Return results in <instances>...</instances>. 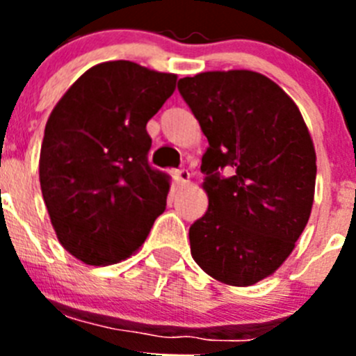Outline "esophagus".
<instances>
[{
    "instance_id": "esophagus-1",
    "label": "esophagus",
    "mask_w": 356,
    "mask_h": 356,
    "mask_svg": "<svg viewBox=\"0 0 356 356\" xmlns=\"http://www.w3.org/2000/svg\"><path fill=\"white\" fill-rule=\"evenodd\" d=\"M175 180L176 184H180V185L188 184V180H191V172H188L187 169H178V171L175 172Z\"/></svg>"
}]
</instances>
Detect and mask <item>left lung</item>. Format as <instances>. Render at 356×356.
<instances>
[{
  "label": "left lung",
  "mask_w": 356,
  "mask_h": 356,
  "mask_svg": "<svg viewBox=\"0 0 356 356\" xmlns=\"http://www.w3.org/2000/svg\"><path fill=\"white\" fill-rule=\"evenodd\" d=\"M178 90L209 139V210L188 229L191 253L212 278L248 287L285 262L307 226L312 139L294 102L259 72H201Z\"/></svg>",
  "instance_id": "obj_1"
}]
</instances>
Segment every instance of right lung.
<instances>
[{
	"instance_id": "1",
	"label": "right lung",
	"mask_w": 356,
	"mask_h": 356,
	"mask_svg": "<svg viewBox=\"0 0 356 356\" xmlns=\"http://www.w3.org/2000/svg\"><path fill=\"white\" fill-rule=\"evenodd\" d=\"M176 74L128 60L97 64L46 122L39 178L62 246L89 266L128 259L165 210L171 178L151 168L146 124Z\"/></svg>"
}]
</instances>
